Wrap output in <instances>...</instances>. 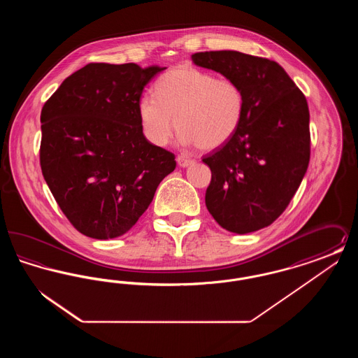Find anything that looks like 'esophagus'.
I'll list each match as a JSON object with an SVG mask.
<instances>
[{
  "mask_svg": "<svg viewBox=\"0 0 358 358\" xmlns=\"http://www.w3.org/2000/svg\"><path fill=\"white\" fill-rule=\"evenodd\" d=\"M194 161L193 159H190V158H187V157H184V155H178L177 157V164H178V166H181V168H187L189 165H192Z\"/></svg>",
  "mask_w": 358,
  "mask_h": 358,
  "instance_id": "34e87169",
  "label": "esophagus"
}]
</instances>
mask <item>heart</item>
<instances>
[{
	"mask_svg": "<svg viewBox=\"0 0 358 358\" xmlns=\"http://www.w3.org/2000/svg\"><path fill=\"white\" fill-rule=\"evenodd\" d=\"M155 92L139 98L138 115L143 134L157 146L169 143L177 124L184 143L215 150L235 136L244 117L245 98L236 82L192 66L164 73Z\"/></svg>",
	"mask_w": 358,
	"mask_h": 358,
	"instance_id": "1",
	"label": "heart"
}]
</instances>
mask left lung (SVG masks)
<instances>
[{
  "mask_svg": "<svg viewBox=\"0 0 358 358\" xmlns=\"http://www.w3.org/2000/svg\"><path fill=\"white\" fill-rule=\"evenodd\" d=\"M196 66L236 82L245 98L238 131L205 155L212 171L205 204L224 229L250 234L273 224L301 185L310 161L308 106L276 62L238 51L199 52Z\"/></svg>",
  "mask_w": 358,
  "mask_h": 358,
  "instance_id": "left-lung-1",
  "label": "left lung"
}]
</instances>
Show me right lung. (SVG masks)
I'll use <instances>...</instances> for the list:
<instances>
[{"instance_id": "obj_1", "label": "right lung", "mask_w": 358, "mask_h": 358, "mask_svg": "<svg viewBox=\"0 0 358 358\" xmlns=\"http://www.w3.org/2000/svg\"><path fill=\"white\" fill-rule=\"evenodd\" d=\"M165 67L90 63L41 110L40 165L69 222L99 240L126 234L176 168L142 131L138 101Z\"/></svg>"}]
</instances>
